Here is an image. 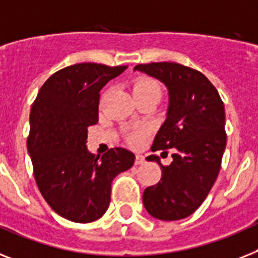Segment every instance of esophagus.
Wrapping results in <instances>:
<instances>
[{"mask_svg": "<svg viewBox=\"0 0 258 258\" xmlns=\"http://www.w3.org/2000/svg\"><path fill=\"white\" fill-rule=\"evenodd\" d=\"M145 162V157L141 154L136 155V165H142Z\"/></svg>", "mask_w": 258, "mask_h": 258, "instance_id": "esophagus-1", "label": "esophagus"}]
</instances>
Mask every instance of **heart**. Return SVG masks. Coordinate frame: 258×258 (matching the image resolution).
<instances>
[{
  "label": "heart",
  "instance_id": "1",
  "mask_svg": "<svg viewBox=\"0 0 258 258\" xmlns=\"http://www.w3.org/2000/svg\"><path fill=\"white\" fill-rule=\"evenodd\" d=\"M134 93H153V95H157L161 97V93H162V89L159 86L158 82H155L153 79L149 78H142L140 80L136 82L133 88ZM148 133V129L145 126H138L136 127L131 134H129V140H131L133 144H138L141 141L142 138L146 136Z\"/></svg>",
  "mask_w": 258,
  "mask_h": 258
}]
</instances>
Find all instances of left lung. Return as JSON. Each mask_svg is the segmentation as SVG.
I'll list each match as a JSON object with an SVG mask.
<instances>
[{"instance_id": "left-lung-1", "label": "left lung", "mask_w": 258, "mask_h": 258, "mask_svg": "<svg viewBox=\"0 0 258 258\" xmlns=\"http://www.w3.org/2000/svg\"><path fill=\"white\" fill-rule=\"evenodd\" d=\"M134 71L158 79L169 89L166 120L152 150H174L169 166L157 155L146 158L161 165L162 176L144 191L142 202L153 218L180 220L201 207L219 175L227 144L224 104L212 83L186 66L159 61L138 64Z\"/></svg>"}]
</instances>
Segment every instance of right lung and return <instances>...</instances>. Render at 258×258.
<instances>
[{
  "mask_svg": "<svg viewBox=\"0 0 258 258\" xmlns=\"http://www.w3.org/2000/svg\"><path fill=\"white\" fill-rule=\"evenodd\" d=\"M127 66L79 63L46 80L30 112L27 150L42 197L61 218L91 223L105 214L112 180L131 169L134 154L88 152V127L99 121L100 91Z\"/></svg>",
  "mask_w": 258,
  "mask_h": 258,
  "instance_id": "1",
  "label": "right lung"
}]
</instances>
